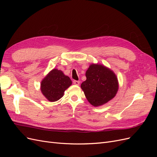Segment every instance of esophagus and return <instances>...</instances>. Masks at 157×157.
<instances>
[{
	"label": "esophagus",
	"instance_id": "34e87169",
	"mask_svg": "<svg viewBox=\"0 0 157 157\" xmlns=\"http://www.w3.org/2000/svg\"><path fill=\"white\" fill-rule=\"evenodd\" d=\"M73 83L75 85H79L80 84V81H78V80H74Z\"/></svg>",
	"mask_w": 157,
	"mask_h": 157
}]
</instances>
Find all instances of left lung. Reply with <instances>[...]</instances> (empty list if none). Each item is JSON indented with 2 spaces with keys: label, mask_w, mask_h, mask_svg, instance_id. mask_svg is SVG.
<instances>
[{
  "label": "left lung",
  "mask_w": 157,
  "mask_h": 157,
  "mask_svg": "<svg viewBox=\"0 0 157 157\" xmlns=\"http://www.w3.org/2000/svg\"><path fill=\"white\" fill-rule=\"evenodd\" d=\"M86 80L80 87L91 105L101 106L115 98L118 90V81L111 69L101 64L92 63L86 71Z\"/></svg>",
  "instance_id": "obj_1"
}]
</instances>
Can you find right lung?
I'll use <instances>...</instances> for the list:
<instances>
[{
  "label": "right lung",
  "mask_w": 157,
  "mask_h": 157,
  "mask_svg": "<svg viewBox=\"0 0 157 157\" xmlns=\"http://www.w3.org/2000/svg\"><path fill=\"white\" fill-rule=\"evenodd\" d=\"M71 84L72 81L68 76L61 70L53 69L42 80L40 91L49 101L54 102L63 96L65 90Z\"/></svg>",
  "instance_id": "right-lung-1"
}]
</instances>
